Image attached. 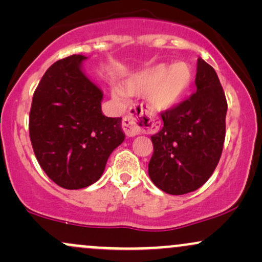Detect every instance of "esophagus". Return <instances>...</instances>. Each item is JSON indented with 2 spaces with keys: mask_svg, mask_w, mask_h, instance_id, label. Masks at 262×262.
<instances>
[{
  "mask_svg": "<svg viewBox=\"0 0 262 262\" xmlns=\"http://www.w3.org/2000/svg\"><path fill=\"white\" fill-rule=\"evenodd\" d=\"M149 125L150 121L145 118L143 107L134 108L123 119V130L127 134V137H135V135L144 133L145 129L150 128Z\"/></svg>",
  "mask_w": 262,
  "mask_h": 262,
  "instance_id": "esophagus-1",
  "label": "esophagus"
}]
</instances>
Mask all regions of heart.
Returning <instances> with one entry per match:
<instances>
[{
	"instance_id": "b5f03b06",
	"label": "heart",
	"mask_w": 262,
	"mask_h": 262,
	"mask_svg": "<svg viewBox=\"0 0 262 262\" xmlns=\"http://www.w3.org/2000/svg\"><path fill=\"white\" fill-rule=\"evenodd\" d=\"M193 74L186 62L156 64L133 74L125 80L123 92L129 96H146L150 107L159 112L170 111L183 101L191 90ZM118 100H124L121 90L113 89Z\"/></svg>"
}]
</instances>
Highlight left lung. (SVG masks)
<instances>
[{"label":"left lung","instance_id":"left-lung-1","mask_svg":"<svg viewBox=\"0 0 262 262\" xmlns=\"http://www.w3.org/2000/svg\"><path fill=\"white\" fill-rule=\"evenodd\" d=\"M194 83L197 91L162 113L164 125L151 135L149 177L169 194H185L204 185L223 150L227 100L215 70L201 58Z\"/></svg>","mask_w":262,"mask_h":262}]
</instances>
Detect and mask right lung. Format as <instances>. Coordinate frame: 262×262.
<instances>
[{
  "instance_id": "right-lung-1",
  "label": "right lung",
  "mask_w": 262,
  "mask_h": 262,
  "mask_svg": "<svg viewBox=\"0 0 262 262\" xmlns=\"http://www.w3.org/2000/svg\"><path fill=\"white\" fill-rule=\"evenodd\" d=\"M71 55L45 71L33 95L29 137L41 169L56 185L80 189L100 180L124 140L122 118L102 113L103 92Z\"/></svg>"
}]
</instances>
